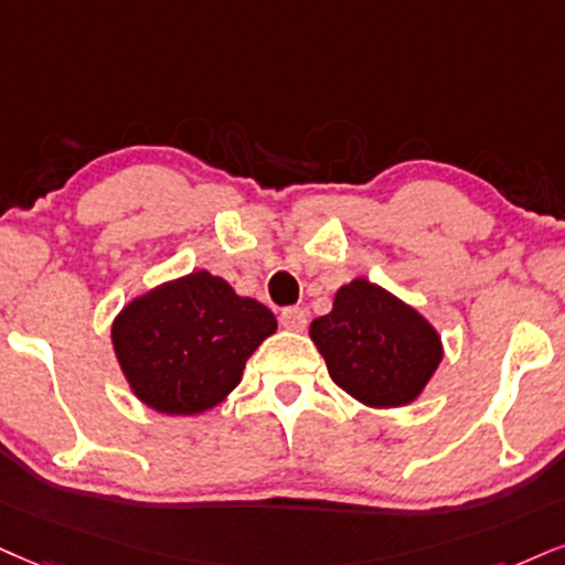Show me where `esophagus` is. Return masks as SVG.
Masks as SVG:
<instances>
[{"label": "esophagus", "mask_w": 565, "mask_h": 565, "mask_svg": "<svg viewBox=\"0 0 565 565\" xmlns=\"http://www.w3.org/2000/svg\"><path fill=\"white\" fill-rule=\"evenodd\" d=\"M280 324L285 330L301 332L306 327V311L298 309V306H288V309L280 311Z\"/></svg>", "instance_id": "obj_1"}]
</instances>
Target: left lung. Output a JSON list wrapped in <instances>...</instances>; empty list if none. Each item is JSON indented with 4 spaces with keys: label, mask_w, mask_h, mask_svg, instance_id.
<instances>
[{
    "label": "left lung",
    "mask_w": 565,
    "mask_h": 565,
    "mask_svg": "<svg viewBox=\"0 0 565 565\" xmlns=\"http://www.w3.org/2000/svg\"><path fill=\"white\" fill-rule=\"evenodd\" d=\"M309 335L332 382L372 408L408 406L443 361V340L414 306L356 277Z\"/></svg>",
    "instance_id": "1"
}]
</instances>
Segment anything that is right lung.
Listing matches in <instances>:
<instances>
[{
  "mask_svg": "<svg viewBox=\"0 0 565 565\" xmlns=\"http://www.w3.org/2000/svg\"><path fill=\"white\" fill-rule=\"evenodd\" d=\"M275 330L267 306L199 269L125 306L113 345L138 401L159 414L193 416L238 387L248 356Z\"/></svg>",
  "mask_w": 565,
  "mask_h": 565,
  "instance_id": "1",
  "label": "right lung"
}]
</instances>
